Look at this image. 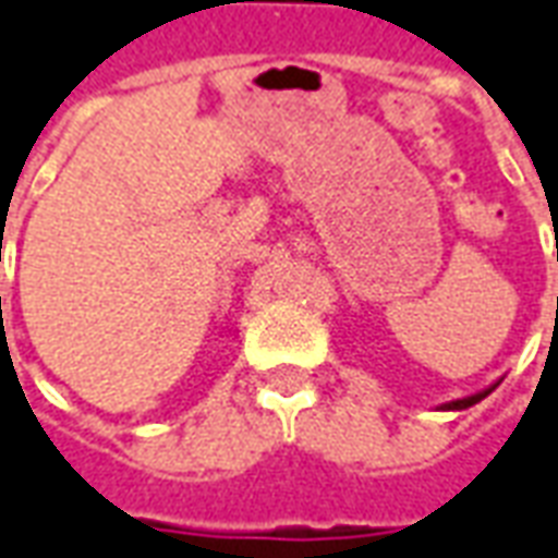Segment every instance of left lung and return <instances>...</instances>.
I'll return each mask as SVG.
<instances>
[{"label": "left lung", "instance_id": "1", "mask_svg": "<svg viewBox=\"0 0 558 558\" xmlns=\"http://www.w3.org/2000/svg\"><path fill=\"white\" fill-rule=\"evenodd\" d=\"M498 389V383H492L489 389H483L477 391V395H468V398H459V401H447V403H440V410H468V407H474L477 401H483L486 395H492V391Z\"/></svg>", "mask_w": 558, "mask_h": 558}]
</instances>
